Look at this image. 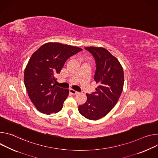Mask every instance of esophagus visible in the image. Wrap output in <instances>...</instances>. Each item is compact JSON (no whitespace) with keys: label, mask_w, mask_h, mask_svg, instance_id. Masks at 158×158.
I'll list each match as a JSON object with an SVG mask.
<instances>
[{"label":"esophagus","mask_w":158,"mask_h":158,"mask_svg":"<svg viewBox=\"0 0 158 158\" xmlns=\"http://www.w3.org/2000/svg\"><path fill=\"white\" fill-rule=\"evenodd\" d=\"M69 93L72 94V95H77V94H78V92H77V91H75V90H74L73 89H69Z\"/></svg>","instance_id":"obj_1"}]
</instances>
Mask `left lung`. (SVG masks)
<instances>
[{
    "label": "left lung",
    "instance_id": "8db88e82",
    "mask_svg": "<svg viewBox=\"0 0 158 158\" xmlns=\"http://www.w3.org/2000/svg\"><path fill=\"white\" fill-rule=\"evenodd\" d=\"M96 63L94 80L95 92L86 94V102L79 106V112L85 118L96 120L106 116L115 106L123 90L124 71L118 60L101 47H86Z\"/></svg>",
    "mask_w": 158,
    "mask_h": 158
}]
</instances>
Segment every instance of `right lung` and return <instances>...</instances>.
Masks as SVG:
<instances>
[{"label": "right lung", "mask_w": 158, "mask_h": 158, "mask_svg": "<svg viewBox=\"0 0 158 158\" xmlns=\"http://www.w3.org/2000/svg\"><path fill=\"white\" fill-rule=\"evenodd\" d=\"M82 49L59 43H48L35 51L24 70L28 95L41 113L51 114L62 109L69 90L54 84L66 61Z\"/></svg>", "instance_id": "obj_1"}]
</instances>
